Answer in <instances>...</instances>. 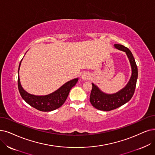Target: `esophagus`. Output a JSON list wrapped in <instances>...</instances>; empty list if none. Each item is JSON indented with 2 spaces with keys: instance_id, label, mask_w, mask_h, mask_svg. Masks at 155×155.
I'll return each instance as SVG.
<instances>
[{
  "instance_id": "34e87169",
  "label": "esophagus",
  "mask_w": 155,
  "mask_h": 155,
  "mask_svg": "<svg viewBox=\"0 0 155 155\" xmlns=\"http://www.w3.org/2000/svg\"><path fill=\"white\" fill-rule=\"evenodd\" d=\"M90 78V74L89 73L86 72H84L81 75V78L83 79V80H87L88 79Z\"/></svg>"
}]
</instances>
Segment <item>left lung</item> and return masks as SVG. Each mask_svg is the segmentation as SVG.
Wrapping results in <instances>:
<instances>
[{"mask_svg":"<svg viewBox=\"0 0 155 155\" xmlns=\"http://www.w3.org/2000/svg\"><path fill=\"white\" fill-rule=\"evenodd\" d=\"M114 48L125 52L129 60L132 69V75L124 88L112 94H106L102 91L97 85L92 84V90L90 101L95 108L104 111H109L119 107L128 102L132 98L137 83L138 70L135 59L130 50L127 47L115 44Z\"/></svg>","mask_w":155,"mask_h":155,"instance_id":"8db88e82","label":"left lung"}]
</instances>
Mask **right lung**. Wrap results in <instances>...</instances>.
Returning a JSON list of instances; mask_svg holds the SVG:
<instances>
[{
    "label": "right lung",
    "mask_w": 155,
    "mask_h": 155,
    "mask_svg": "<svg viewBox=\"0 0 155 155\" xmlns=\"http://www.w3.org/2000/svg\"><path fill=\"white\" fill-rule=\"evenodd\" d=\"M23 60V58H22ZM21 60L18 71V86L20 94L23 100L32 107L41 111L48 112L61 107L65 102L70 90L78 81V78L73 79L64 84L58 90L46 95H35L30 94L21 86L19 76Z\"/></svg>",
    "instance_id": "add662e5"
}]
</instances>
